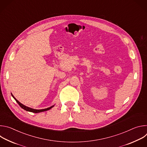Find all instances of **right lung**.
Instances as JSON below:
<instances>
[{"instance_id":"obj_1","label":"right lung","mask_w":147,"mask_h":147,"mask_svg":"<svg viewBox=\"0 0 147 147\" xmlns=\"http://www.w3.org/2000/svg\"><path fill=\"white\" fill-rule=\"evenodd\" d=\"M11 96L13 97V98L16 100V101L18 103V104L20 106V107L23 108V109H24L25 111H28V112H33V113H39V112H44V111H48L49 109H51L52 108H53L54 107V105L49 107V108H46V109H32V108H29V107H27L25 105H24L23 104H22V103H20L18 100H17L16 99V98H14V96L13 95V94L11 93Z\"/></svg>"}]
</instances>
